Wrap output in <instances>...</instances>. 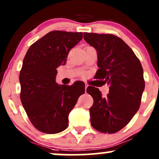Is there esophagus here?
Segmentation results:
<instances>
[{
    "instance_id": "1",
    "label": "esophagus",
    "mask_w": 159,
    "mask_h": 159,
    "mask_svg": "<svg viewBox=\"0 0 159 159\" xmlns=\"http://www.w3.org/2000/svg\"><path fill=\"white\" fill-rule=\"evenodd\" d=\"M84 85H85V90H86V89H87V88L88 87V84H87V83H84Z\"/></svg>"
}]
</instances>
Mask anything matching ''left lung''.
I'll return each instance as SVG.
<instances>
[{
    "label": "left lung",
    "mask_w": 159,
    "mask_h": 159,
    "mask_svg": "<svg viewBox=\"0 0 159 159\" xmlns=\"http://www.w3.org/2000/svg\"><path fill=\"white\" fill-rule=\"evenodd\" d=\"M83 38L97 51L99 69L95 78L110 86L105 98L98 88L88 87L93 98L90 123L100 132L116 133L139 108L145 89L143 66L132 49L115 35L84 33Z\"/></svg>",
    "instance_id": "obj_1"
}]
</instances>
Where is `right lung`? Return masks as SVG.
<instances>
[{
	"label": "right lung",
	"instance_id": "right-lung-1",
	"mask_svg": "<svg viewBox=\"0 0 159 159\" xmlns=\"http://www.w3.org/2000/svg\"><path fill=\"white\" fill-rule=\"evenodd\" d=\"M82 33L53 30L29 47L20 73V99L28 118L39 131L57 134L69 125V115L84 93V84L59 85L57 68L65 65Z\"/></svg>",
	"mask_w": 159,
	"mask_h": 159
}]
</instances>
